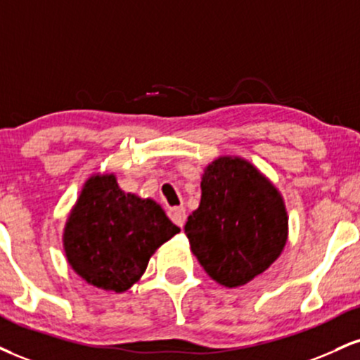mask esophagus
<instances>
[{
	"mask_svg": "<svg viewBox=\"0 0 360 360\" xmlns=\"http://www.w3.org/2000/svg\"><path fill=\"white\" fill-rule=\"evenodd\" d=\"M169 218H171V221L177 224L179 228L184 226V221H186V210L183 206H176V207H171L169 210Z\"/></svg>",
	"mask_w": 360,
	"mask_h": 360,
	"instance_id": "esophagus-1",
	"label": "esophagus"
}]
</instances>
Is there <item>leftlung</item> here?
<instances>
[{"label": "left lung", "instance_id": "1", "mask_svg": "<svg viewBox=\"0 0 360 360\" xmlns=\"http://www.w3.org/2000/svg\"><path fill=\"white\" fill-rule=\"evenodd\" d=\"M207 275L241 287L270 268L288 240V216L278 189L253 164L221 155L201 176V201L184 226Z\"/></svg>", "mask_w": 360, "mask_h": 360}]
</instances>
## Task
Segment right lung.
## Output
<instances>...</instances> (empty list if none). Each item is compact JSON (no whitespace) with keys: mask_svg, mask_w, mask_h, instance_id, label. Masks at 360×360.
I'll return each instance as SVG.
<instances>
[{"mask_svg":"<svg viewBox=\"0 0 360 360\" xmlns=\"http://www.w3.org/2000/svg\"><path fill=\"white\" fill-rule=\"evenodd\" d=\"M179 231L154 199L124 193L114 174H94L68 214L63 250L86 283L122 293L141 280L155 250Z\"/></svg>","mask_w":360,"mask_h":360,"instance_id":"obj_1","label":"right lung"}]
</instances>
